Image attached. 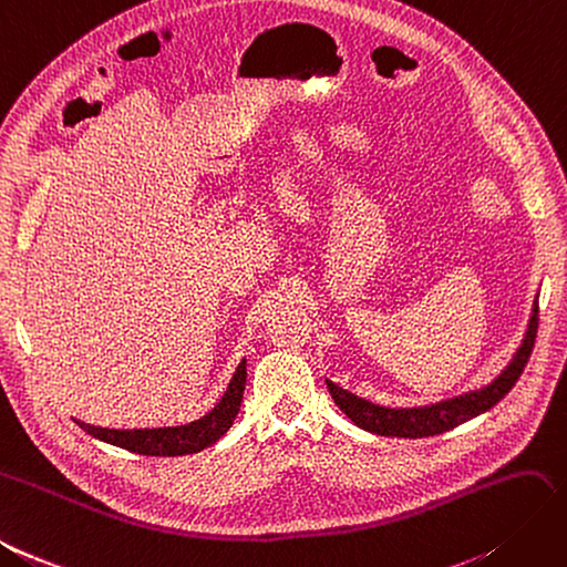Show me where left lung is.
Returning a JSON list of instances; mask_svg holds the SVG:
<instances>
[{"label":"left lung","mask_w":567,"mask_h":567,"mask_svg":"<svg viewBox=\"0 0 567 567\" xmlns=\"http://www.w3.org/2000/svg\"><path fill=\"white\" fill-rule=\"evenodd\" d=\"M537 324H539V302L534 300L525 339L515 350L513 360L506 364V370H503L492 384L467 391L463 395L446 398V401L420 405V408H386V405H377L372 401H364V398L341 389L329 379H327V389L333 398V403L341 408V412H346V415L360 426V430L370 434L401 436V439H422V436L443 434L457 424L482 415V412H486L488 408H494L501 398L515 386V381L519 379V374H523L525 364L532 355L534 339H537Z\"/></svg>","instance_id":"left-lung-1"}]
</instances>
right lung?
Here are the masks:
<instances>
[{
    "label": "right lung",
    "mask_w": 567,
    "mask_h": 567,
    "mask_svg": "<svg viewBox=\"0 0 567 567\" xmlns=\"http://www.w3.org/2000/svg\"><path fill=\"white\" fill-rule=\"evenodd\" d=\"M246 360H240L238 370L228 384L221 401L214 405L205 417L195 420L190 424L181 426H159V430H106V426H93L81 420L79 426L90 436H95L104 443H112V446L126 449L131 453L141 455H159V457H174V455H188L197 453L212 443H217L228 430L240 410L243 391H246Z\"/></svg>",
    "instance_id": "right-lung-1"
}]
</instances>
